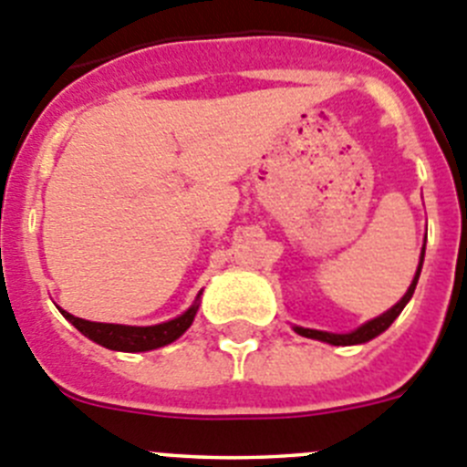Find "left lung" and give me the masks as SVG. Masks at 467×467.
<instances>
[{
  "label": "left lung",
  "mask_w": 467,
  "mask_h": 467,
  "mask_svg": "<svg viewBox=\"0 0 467 467\" xmlns=\"http://www.w3.org/2000/svg\"><path fill=\"white\" fill-rule=\"evenodd\" d=\"M423 254H426V244H423V249H421V260H419L417 275H414V279H411L407 293L402 296L400 302H396V305L390 306L389 312L381 314V317H377V318H372V321L363 323V326L356 327V330H351V333H342V335H339V333H326V330H312V327H300V326H293V330H296L297 335H302V337L318 339V342L335 344V347H348V344H363V342H369V339H375L377 335L384 333L386 327H389L390 323L400 317V312L405 309V305L411 300V296H414V288H417L419 275H421Z\"/></svg>",
  "instance_id": "8db88e82"
}]
</instances>
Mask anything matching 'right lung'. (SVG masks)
Returning <instances> with one entry per match:
<instances>
[{
    "mask_svg": "<svg viewBox=\"0 0 467 467\" xmlns=\"http://www.w3.org/2000/svg\"><path fill=\"white\" fill-rule=\"evenodd\" d=\"M202 293H197V300H200ZM195 300V305L183 312L182 317L171 318V321L158 323V326H120V323H95L86 321V318H78L74 314L60 309L62 317L77 327L78 333L86 335L92 342L102 344V347L111 348V351H130V354H137V351H150V348H161L165 344H171L174 339L182 337L191 327L192 318L197 314V306L200 302Z\"/></svg>",
    "mask_w": 467,
    "mask_h": 467,
    "instance_id": "add662e5",
    "label": "right lung"
}]
</instances>
